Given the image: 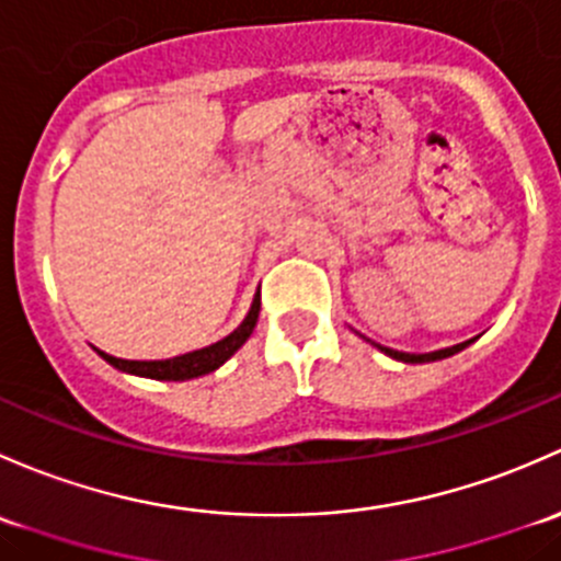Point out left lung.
Returning a JSON list of instances; mask_svg holds the SVG:
<instances>
[{"mask_svg": "<svg viewBox=\"0 0 561 561\" xmlns=\"http://www.w3.org/2000/svg\"><path fill=\"white\" fill-rule=\"evenodd\" d=\"M472 340H467V343H459V345H451V348H443V351H432V354H402V351H394V348H383V345H378L383 354L394 356V359L400 362H410V365H421V362H437V359H446V356H454L459 354L461 348H467Z\"/></svg>", "mask_w": 561, "mask_h": 561, "instance_id": "1", "label": "left lung"}]
</instances>
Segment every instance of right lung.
<instances>
[{"instance_id":"obj_1","label":"right lung","mask_w":561,"mask_h":561,"mask_svg":"<svg viewBox=\"0 0 561 561\" xmlns=\"http://www.w3.org/2000/svg\"><path fill=\"white\" fill-rule=\"evenodd\" d=\"M259 310H262V294H256L253 299L251 310H248L245 321L234 329L229 337L218 340V343L207 345L202 351H192V354L175 356V359H159V362H135V359H118V356H110L105 351H100L102 359H107L110 365L126 369V373L135 375H146V378H159V380H188V378H199V375L213 373L216 367H221L234 351L251 337L253 327L259 321Z\"/></svg>"}]
</instances>
